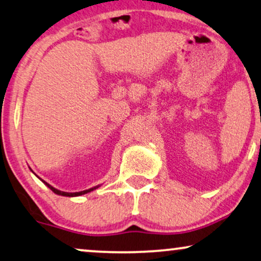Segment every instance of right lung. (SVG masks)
Returning <instances> with one entry per match:
<instances>
[{
    "instance_id": "right-lung-1",
    "label": "right lung",
    "mask_w": 261,
    "mask_h": 261,
    "mask_svg": "<svg viewBox=\"0 0 261 261\" xmlns=\"http://www.w3.org/2000/svg\"><path fill=\"white\" fill-rule=\"evenodd\" d=\"M44 183L47 185V187L51 189V190L55 192V194L57 195H62V196H69V197H73V196H81V195H84V194H88V192H90L94 190V189L96 188H91V189H88V190H84V191H80V192H64V191H59L57 190V189H55L53 187H51L48 183H46V181H44Z\"/></svg>"
}]
</instances>
